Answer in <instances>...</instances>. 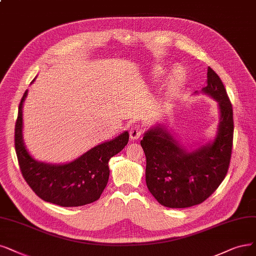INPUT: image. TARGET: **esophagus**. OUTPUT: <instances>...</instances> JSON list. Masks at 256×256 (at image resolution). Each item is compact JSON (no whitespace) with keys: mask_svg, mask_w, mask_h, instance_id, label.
<instances>
[{"mask_svg":"<svg viewBox=\"0 0 256 256\" xmlns=\"http://www.w3.org/2000/svg\"><path fill=\"white\" fill-rule=\"evenodd\" d=\"M142 132H144V130H142V128H141L140 126H134L130 130V139H133V140L139 139L141 134H142Z\"/></svg>","mask_w":256,"mask_h":256,"instance_id":"obj_1","label":"esophagus"}]
</instances>
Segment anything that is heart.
<instances>
[{"mask_svg": "<svg viewBox=\"0 0 256 256\" xmlns=\"http://www.w3.org/2000/svg\"><path fill=\"white\" fill-rule=\"evenodd\" d=\"M164 74V70L162 68H158L154 72L155 77H157V78L162 77V76ZM184 79V74H182L180 70L174 72L173 77L171 78V80H170V83H168V88H170V90L176 88L177 86H179V85H180V84L182 83Z\"/></svg>", "mask_w": 256, "mask_h": 256, "instance_id": "heart-1", "label": "heart"}]
</instances>
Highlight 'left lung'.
<instances>
[{
    "instance_id": "8db88e82",
    "label": "left lung",
    "mask_w": 256,
    "mask_h": 256,
    "mask_svg": "<svg viewBox=\"0 0 256 256\" xmlns=\"http://www.w3.org/2000/svg\"><path fill=\"white\" fill-rule=\"evenodd\" d=\"M200 92L217 102L220 119L215 136L206 142L184 146L164 117L144 134L146 182L156 200L168 208H188L209 197L226 177L233 144V110L220 78L208 68Z\"/></svg>"
}]
</instances>
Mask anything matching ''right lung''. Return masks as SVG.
I'll use <instances>...</instances> for the list:
<instances>
[{
    "instance_id": "obj_1",
    "label": "right lung",
    "mask_w": 256,
    "mask_h": 256,
    "mask_svg": "<svg viewBox=\"0 0 256 256\" xmlns=\"http://www.w3.org/2000/svg\"><path fill=\"white\" fill-rule=\"evenodd\" d=\"M27 94L28 90L18 106L14 132L16 152L26 182L43 200L61 206H80L98 200L108 182V160L128 144V132L103 141L70 162H40L30 153L23 138V104Z\"/></svg>"
}]
</instances>
